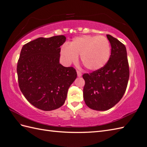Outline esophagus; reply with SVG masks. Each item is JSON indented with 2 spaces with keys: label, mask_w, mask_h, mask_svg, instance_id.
Here are the masks:
<instances>
[{
  "label": "esophagus",
  "mask_w": 147,
  "mask_h": 147,
  "mask_svg": "<svg viewBox=\"0 0 147 147\" xmlns=\"http://www.w3.org/2000/svg\"><path fill=\"white\" fill-rule=\"evenodd\" d=\"M77 76L78 77H81V76H82V73H81L80 71H77Z\"/></svg>",
  "instance_id": "34e87169"
}]
</instances>
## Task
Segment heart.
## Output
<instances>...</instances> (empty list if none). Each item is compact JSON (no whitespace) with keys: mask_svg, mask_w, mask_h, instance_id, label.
I'll return each mask as SVG.
<instances>
[{"mask_svg":"<svg viewBox=\"0 0 147 147\" xmlns=\"http://www.w3.org/2000/svg\"><path fill=\"white\" fill-rule=\"evenodd\" d=\"M61 54L68 63L75 62L80 56L83 66L88 70L95 71L102 68L111 55V45L104 36L84 35L74 39L69 47L65 45Z\"/></svg>","mask_w":147,"mask_h":147,"instance_id":"1","label":"heart"}]
</instances>
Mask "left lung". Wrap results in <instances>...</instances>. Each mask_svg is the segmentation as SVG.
<instances>
[{
    "label": "left lung",
    "instance_id": "obj_1",
    "mask_svg": "<svg viewBox=\"0 0 147 147\" xmlns=\"http://www.w3.org/2000/svg\"><path fill=\"white\" fill-rule=\"evenodd\" d=\"M111 46L107 63L102 68L84 74L83 96L86 105L96 111H106L121 99L128 85L129 70L125 45L107 34Z\"/></svg>",
    "mask_w": 147,
    "mask_h": 147
}]
</instances>
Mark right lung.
Here are the masks:
<instances>
[{"mask_svg": "<svg viewBox=\"0 0 147 147\" xmlns=\"http://www.w3.org/2000/svg\"><path fill=\"white\" fill-rule=\"evenodd\" d=\"M63 35L38 38L22 47L17 65L19 87L28 102L43 111L59 108L77 78L72 67L60 63Z\"/></svg>", "mask_w": 147, "mask_h": 147, "instance_id": "right-lung-1", "label": "right lung"}]
</instances>
